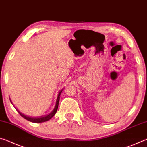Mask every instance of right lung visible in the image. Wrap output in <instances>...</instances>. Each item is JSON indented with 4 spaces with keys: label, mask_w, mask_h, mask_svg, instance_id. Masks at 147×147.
Returning <instances> with one entry per match:
<instances>
[{
    "label": "right lung",
    "mask_w": 147,
    "mask_h": 147,
    "mask_svg": "<svg viewBox=\"0 0 147 147\" xmlns=\"http://www.w3.org/2000/svg\"><path fill=\"white\" fill-rule=\"evenodd\" d=\"M64 89V88H63ZM63 89H62L59 92V93L58 94V98H57V100H56V106L55 107H54V108L53 111H52V112L50 113L49 115H47L46 116H44V117H29V116H27V115H25L24 114L20 112V111L18 110V109H17V111H18L19 113L21 115L22 117H23V118L26 119V120H28L30 122H32V123H43V122H46L47 121H49L51 119L52 117H53L54 115H55L56 111H57V109H58V104H59V98H60V94L61 93L62 91L63 90ZM10 100V102L12 104V102L11 101V99H9Z\"/></svg>",
    "instance_id": "obj_1"
}]
</instances>
